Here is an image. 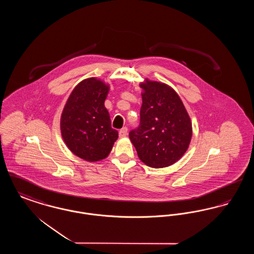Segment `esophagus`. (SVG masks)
Wrapping results in <instances>:
<instances>
[{"instance_id":"34e87169","label":"esophagus","mask_w":254,"mask_h":254,"mask_svg":"<svg viewBox=\"0 0 254 254\" xmlns=\"http://www.w3.org/2000/svg\"><path fill=\"white\" fill-rule=\"evenodd\" d=\"M127 131H128L127 127H123L121 130L119 131V136H120L121 138H124V137H126V136L127 135Z\"/></svg>"}]
</instances>
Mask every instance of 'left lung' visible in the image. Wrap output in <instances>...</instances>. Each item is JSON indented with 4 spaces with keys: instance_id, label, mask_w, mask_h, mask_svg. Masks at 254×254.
I'll return each instance as SVG.
<instances>
[{
    "instance_id": "8db88e82",
    "label": "left lung",
    "mask_w": 254,
    "mask_h": 254,
    "mask_svg": "<svg viewBox=\"0 0 254 254\" xmlns=\"http://www.w3.org/2000/svg\"><path fill=\"white\" fill-rule=\"evenodd\" d=\"M143 88L140 125L129 139L140 160L154 169L166 168L185 154L191 140L192 126L179 95L164 83L149 81Z\"/></svg>"
}]
</instances>
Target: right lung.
<instances>
[{
	"label": "right lung",
	"instance_id": "obj_1",
	"mask_svg": "<svg viewBox=\"0 0 254 254\" xmlns=\"http://www.w3.org/2000/svg\"><path fill=\"white\" fill-rule=\"evenodd\" d=\"M109 85L88 78L75 86L61 116L62 137L69 150L88 162L108 157L118 131L111 127L105 100Z\"/></svg>",
	"mask_w": 254,
	"mask_h": 254
}]
</instances>
